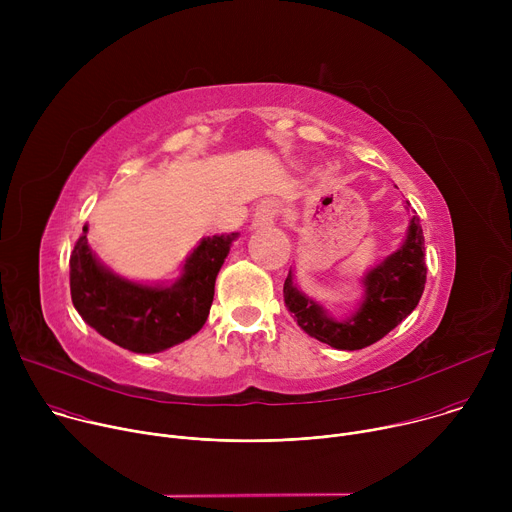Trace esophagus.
<instances>
[{
    "mask_svg": "<svg viewBox=\"0 0 512 512\" xmlns=\"http://www.w3.org/2000/svg\"><path fill=\"white\" fill-rule=\"evenodd\" d=\"M277 212H279V206L275 200L267 198V200H261L255 208V216H253V225L255 227H271L275 223L277 218Z\"/></svg>",
    "mask_w": 512,
    "mask_h": 512,
    "instance_id": "obj_1",
    "label": "esophagus"
}]
</instances>
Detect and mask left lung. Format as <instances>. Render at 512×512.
<instances>
[{
    "instance_id": "obj_1",
    "label": "left lung",
    "mask_w": 512,
    "mask_h": 512,
    "mask_svg": "<svg viewBox=\"0 0 512 512\" xmlns=\"http://www.w3.org/2000/svg\"><path fill=\"white\" fill-rule=\"evenodd\" d=\"M425 273L423 231L419 218L411 216L403 245L362 277L364 296L348 320H334L318 302L302 294L291 269L283 283V300L306 334L338 350H360L381 340L415 310Z\"/></svg>"
}]
</instances>
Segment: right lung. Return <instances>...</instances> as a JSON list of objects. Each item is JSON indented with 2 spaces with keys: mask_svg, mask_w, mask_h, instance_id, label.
I'll list each match as a JSON object with an SVG mask.
<instances>
[{
  "mask_svg": "<svg viewBox=\"0 0 512 512\" xmlns=\"http://www.w3.org/2000/svg\"><path fill=\"white\" fill-rule=\"evenodd\" d=\"M87 227L70 255V296L101 336L137 354L168 350L206 322L214 281L237 233L200 241L172 285H145L107 269L91 251Z\"/></svg>",
  "mask_w": 512,
  "mask_h": 512,
  "instance_id": "1",
  "label": "right lung"
}]
</instances>
